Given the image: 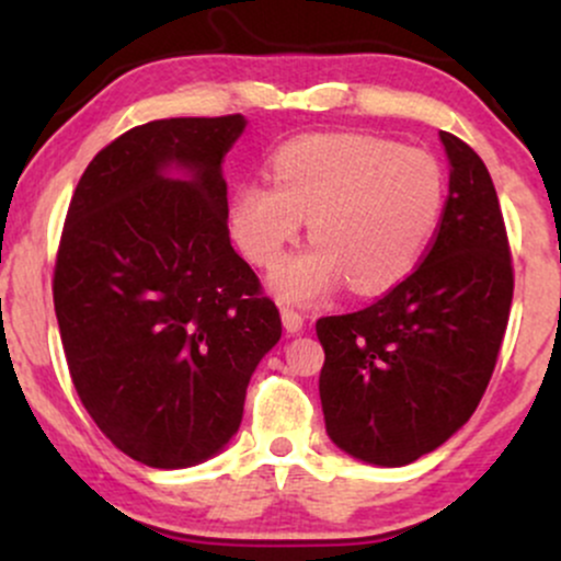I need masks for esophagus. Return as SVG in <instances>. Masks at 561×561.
<instances>
[{"label":"esophagus","mask_w":561,"mask_h":561,"mask_svg":"<svg viewBox=\"0 0 561 561\" xmlns=\"http://www.w3.org/2000/svg\"><path fill=\"white\" fill-rule=\"evenodd\" d=\"M302 313H298L295 311V308H289V306H282V324H285V330L289 332V334H295V332H300L302 330Z\"/></svg>","instance_id":"esophagus-1"}]
</instances>
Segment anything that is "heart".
I'll list each match as a JSON object with an SVG mask.
<instances>
[{
	"instance_id": "obj_1",
	"label": "heart",
	"mask_w": 561,
	"mask_h": 561,
	"mask_svg": "<svg viewBox=\"0 0 561 561\" xmlns=\"http://www.w3.org/2000/svg\"><path fill=\"white\" fill-rule=\"evenodd\" d=\"M443 190L430 152L358 134H311L276 150L272 186H237L229 229L244 259L272 272L308 221L313 248L274 276L282 298L313 302L343 282L358 295H377L416 266Z\"/></svg>"
}]
</instances>
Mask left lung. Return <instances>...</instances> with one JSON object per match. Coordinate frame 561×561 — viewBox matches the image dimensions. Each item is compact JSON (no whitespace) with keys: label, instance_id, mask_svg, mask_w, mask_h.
<instances>
[{"label":"left lung","instance_id":"1","mask_svg":"<svg viewBox=\"0 0 561 561\" xmlns=\"http://www.w3.org/2000/svg\"><path fill=\"white\" fill-rule=\"evenodd\" d=\"M440 139L448 197L420 266L362 311L317 321L327 433L379 467L411 465L474 414L512 311V248L491 173L467 141Z\"/></svg>","mask_w":561,"mask_h":561}]
</instances>
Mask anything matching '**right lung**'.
I'll use <instances>...</instances> for the list:
<instances>
[{
  "label": "right lung",
  "mask_w": 561,
  "mask_h": 561,
  "mask_svg": "<svg viewBox=\"0 0 561 561\" xmlns=\"http://www.w3.org/2000/svg\"><path fill=\"white\" fill-rule=\"evenodd\" d=\"M242 128L240 113L134 126L87 165L62 224L53 298L70 379L102 435L147 467L227 446L282 337L229 242L221 160Z\"/></svg>",
  "instance_id": "obj_1"
}]
</instances>
